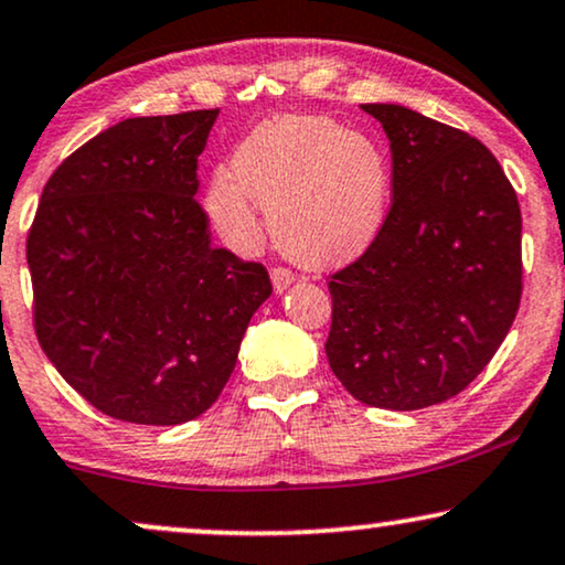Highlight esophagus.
Returning a JSON list of instances; mask_svg holds the SVG:
<instances>
[{
	"instance_id": "34e87169",
	"label": "esophagus",
	"mask_w": 565,
	"mask_h": 565,
	"mask_svg": "<svg viewBox=\"0 0 565 565\" xmlns=\"http://www.w3.org/2000/svg\"><path fill=\"white\" fill-rule=\"evenodd\" d=\"M270 281H274L276 295H281V291H287L291 287V281H295V270L276 266L274 270H270Z\"/></svg>"
}]
</instances>
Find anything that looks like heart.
<instances>
[{"mask_svg": "<svg viewBox=\"0 0 565 565\" xmlns=\"http://www.w3.org/2000/svg\"><path fill=\"white\" fill-rule=\"evenodd\" d=\"M387 201L390 168L377 141L326 116H287L237 147L232 175L209 185L206 212L220 235L245 250L258 239V204L289 258L333 266L372 243Z\"/></svg>", "mask_w": 565, "mask_h": 565, "instance_id": "heart-1", "label": "heart"}]
</instances>
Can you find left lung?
<instances>
[{
    "instance_id": "obj_1",
    "label": "left lung",
    "mask_w": 565,
    "mask_h": 565,
    "mask_svg": "<svg viewBox=\"0 0 565 565\" xmlns=\"http://www.w3.org/2000/svg\"><path fill=\"white\" fill-rule=\"evenodd\" d=\"M393 152V204L364 253L328 278L330 370L372 408L462 393L522 299V212L483 141L393 103L361 105Z\"/></svg>"
}]
</instances>
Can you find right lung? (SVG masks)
<instances>
[{
	"instance_id": "right-lung-1",
	"label": "right lung",
	"mask_w": 565,
	"mask_h": 565,
	"mask_svg": "<svg viewBox=\"0 0 565 565\" xmlns=\"http://www.w3.org/2000/svg\"><path fill=\"white\" fill-rule=\"evenodd\" d=\"M216 116L110 126L58 164L30 224L38 343L110 418L175 426L212 408L274 291L260 263L212 247L195 201Z\"/></svg>"
}]
</instances>
